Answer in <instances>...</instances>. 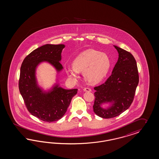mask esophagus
Instances as JSON below:
<instances>
[{
    "mask_svg": "<svg viewBox=\"0 0 159 159\" xmlns=\"http://www.w3.org/2000/svg\"><path fill=\"white\" fill-rule=\"evenodd\" d=\"M83 90H84V92H90L92 91V90L89 88H84Z\"/></svg>",
    "mask_w": 159,
    "mask_h": 159,
    "instance_id": "1",
    "label": "esophagus"
}]
</instances>
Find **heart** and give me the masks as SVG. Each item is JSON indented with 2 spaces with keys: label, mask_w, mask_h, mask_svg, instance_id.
<instances>
[{
  "label": "heart",
  "mask_w": 159,
  "mask_h": 159,
  "mask_svg": "<svg viewBox=\"0 0 159 159\" xmlns=\"http://www.w3.org/2000/svg\"><path fill=\"white\" fill-rule=\"evenodd\" d=\"M111 61L108 55L96 50L89 49L80 53L74 59L72 67H67L66 74L76 77L75 71L83 72L84 80L91 84L100 82L109 71Z\"/></svg>",
  "instance_id": "1"
}]
</instances>
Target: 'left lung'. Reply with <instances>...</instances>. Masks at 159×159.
<instances>
[{
    "label": "left lung",
    "mask_w": 159,
    "mask_h": 159,
    "mask_svg": "<svg viewBox=\"0 0 159 159\" xmlns=\"http://www.w3.org/2000/svg\"><path fill=\"white\" fill-rule=\"evenodd\" d=\"M119 58L111 76L105 83L94 88L93 111L99 117L110 119L120 115L131 105L136 92L139 77L137 63L131 53L114 46ZM110 102L106 109L101 107L103 103Z\"/></svg>",
    "instance_id": "1"
}]
</instances>
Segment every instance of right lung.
Listing matches in <instances>:
<instances>
[{
    "instance_id": "obj_1",
    "label": "right lung",
    "mask_w": 159,
    "mask_h": 159,
    "mask_svg": "<svg viewBox=\"0 0 159 159\" xmlns=\"http://www.w3.org/2000/svg\"><path fill=\"white\" fill-rule=\"evenodd\" d=\"M64 44H47L34 50L22 62L19 89L28 111L41 120L52 122L60 119L67 111L77 89H65L55 84L48 92H44L38 84L36 69L39 65L47 61L57 72L63 69L60 63Z\"/></svg>"
}]
</instances>
